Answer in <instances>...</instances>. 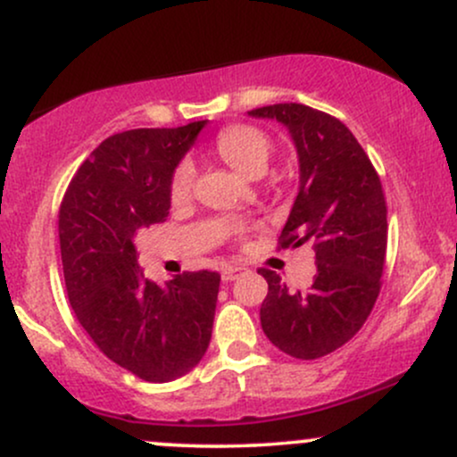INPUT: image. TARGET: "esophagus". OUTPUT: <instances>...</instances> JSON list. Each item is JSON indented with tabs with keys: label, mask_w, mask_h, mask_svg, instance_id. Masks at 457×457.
<instances>
[{
	"label": "esophagus",
	"mask_w": 457,
	"mask_h": 457,
	"mask_svg": "<svg viewBox=\"0 0 457 457\" xmlns=\"http://www.w3.org/2000/svg\"><path fill=\"white\" fill-rule=\"evenodd\" d=\"M245 269H240V266H225L221 270V281L223 283H232L238 279V275H243Z\"/></svg>",
	"instance_id": "34e87169"
}]
</instances>
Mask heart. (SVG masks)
<instances>
[{
  "mask_svg": "<svg viewBox=\"0 0 457 457\" xmlns=\"http://www.w3.org/2000/svg\"><path fill=\"white\" fill-rule=\"evenodd\" d=\"M217 152L232 170L238 171V174H243L246 178H255L264 171L266 162L270 159V141L262 130L238 124V127L225 129L223 133L219 135ZM193 174H195V170H193L191 161H182L180 165L176 167L170 187L171 199H174V202H182V199L188 197L193 185Z\"/></svg>",
  "mask_w": 457,
  "mask_h": 457,
  "instance_id": "heart-1",
  "label": "heart"
}]
</instances>
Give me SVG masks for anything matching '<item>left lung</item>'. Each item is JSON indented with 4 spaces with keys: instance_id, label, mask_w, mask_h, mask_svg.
Segmentation results:
<instances>
[{
    "instance_id": "obj_1",
    "label": "left lung",
    "mask_w": 457,
    "mask_h": 457,
    "mask_svg": "<svg viewBox=\"0 0 457 457\" xmlns=\"http://www.w3.org/2000/svg\"><path fill=\"white\" fill-rule=\"evenodd\" d=\"M277 120L298 156V193L281 246L309 243L318 272L307 292L262 270L269 295L260 307L270 344L295 359H320L353 339L380 292L386 253V206L380 178L345 124L307 104L281 103L246 112Z\"/></svg>"
}]
</instances>
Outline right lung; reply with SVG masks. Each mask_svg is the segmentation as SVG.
I'll return each mask as SVG.
<instances>
[{"label": "right lung", "instance_id": "add662e5", "mask_svg": "<svg viewBox=\"0 0 457 457\" xmlns=\"http://www.w3.org/2000/svg\"><path fill=\"white\" fill-rule=\"evenodd\" d=\"M206 127L112 135L83 161L60 206V249L71 307L104 356L148 382L188 374L211 344L221 275L145 279L135 234L162 223L178 162Z\"/></svg>", "mask_w": 457, "mask_h": 457}]
</instances>
